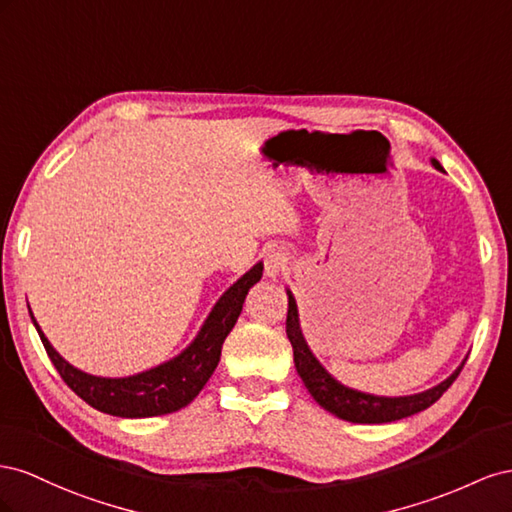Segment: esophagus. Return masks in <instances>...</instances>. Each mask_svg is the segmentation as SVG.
I'll return each mask as SVG.
<instances>
[{"mask_svg": "<svg viewBox=\"0 0 512 512\" xmlns=\"http://www.w3.org/2000/svg\"><path fill=\"white\" fill-rule=\"evenodd\" d=\"M287 268V253L283 248H272V251L266 253L264 257V270L272 279H276L283 270Z\"/></svg>", "mask_w": 512, "mask_h": 512, "instance_id": "1", "label": "esophagus"}]
</instances>
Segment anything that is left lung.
<instances>
[{
  "label": "left lung",
  "instance_id": "1",
  "mask_svg": "<svg viewBox=\"0 0 512 512\" xmlns=\"http://www.w3.org/2000/svg\"><path fill=\"white\" fill-rule=\"evenodd\" d=\"M433 167L442 169V165L437 163V160H433ZM285 328H287V339L291 347H294L296 371L302 377L306 390L311 392V397L330 414L349 422H358V425H379V422L401 420L427 410V407H431L437 399H440L442 394L450 388V384L455 382L465 364L463 362L448 379H444L442 384H437L427 392L412 394V397H394V399L373 397V394H364L352 388H345L317 362V358L311 354L309 345H306L302 337L300 321H298V306L291 294H289Z\"/></svg>",
  "mask_w": 512,
  "mask_h": 512
}]
</instances>
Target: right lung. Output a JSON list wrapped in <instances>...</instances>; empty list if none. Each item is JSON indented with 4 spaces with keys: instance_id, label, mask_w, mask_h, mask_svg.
Masks as SVG:
<instances>
[{
    "instance_id": "right-lung-1",
    "label": "right lung",
    "mask_w": 512,
    "mask_h": 512,
    "mask_svg": "<svg viewBox=\"0 0 512 512\" xmlns=\"http://www.w3.org/2000/svg\"><path fill=\"white\" fill-rule=\"evenodd\" d=\"M261 272H264V266H253L238 283H233L225 291L197 334V339L178 358L133 377H96L75 369L55 352L36 324V319H32L53 367L62 375L68 388L75 390L77 397H81L87 405H92L98 412L120 418L163 416L182 410L206 386L218 360H221V349L227 334L236 326L242 313L248 289L261 279ZM29 315H32V311H29Z\"/></svg>"
}]
</instances>
